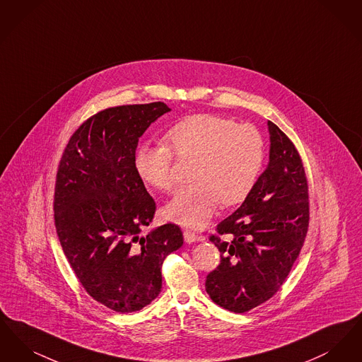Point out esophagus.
<instances>
[{"label": "esophagus", "mask_w": 362, "mask_h": 362, "mask_svg": "<svg viewBox=\"0 0 362 362\" xmlns=\"http://www.w3.org/2000/svg\"><path fill=\"white\" fill-rule=\"evenodd\" d=\"M183 236H185V241H186V243H194V241L202 240V238L197 236V235H195L194 232H191V230H185V232H183Z\"/></svg>", "instance_id": "obj_1"}]
</instances>
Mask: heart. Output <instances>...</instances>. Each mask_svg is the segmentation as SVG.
Returning a JSON list of instances; mask_svg holds the SVG:
<instances>
[{"label":"heart","mask_w":362,"mask_h":362,"mask_svg":"<svg viewBox=\"0 0 362 362\" xmlns=\"http://www.w3.org/2000/svg\"><path fill=\"white\" fill-rule=\"evenodd\" d=\"M167 144H144L136 170L149 186L171 192L176 186L173 153L192 163L194 183L179 189L165 207L177 224L201 229L220 202L235 205L254 189L264 161V138L251 123L213 114L191 115L165 133Z\"/></svg>","instance_id":"heart-1"}]
</instances>
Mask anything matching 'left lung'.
<instances>
[{"instance_id": "obj_1", "label": "left lung", "mask_w": 362, "mask_h": 362, "mask_svg": "<svg viewBox=\"0 0 362 362\" xmlns=\"http://www.w3.org/2000/svg\"><path fill=\"white\" fill-rule=\"evenodd\" d=\"M270 160L241 206L217 225L210 241L220 264L206 292L220 307L244 313L276 294L292 270L310 225L308 182L294 144L269 121Z\"/></svg>"}]
</instances>
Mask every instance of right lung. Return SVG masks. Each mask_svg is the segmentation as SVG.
Wrapping results in <instances>:
<instances>
[{
	"label": "right lung",
	"instance_id": "1",
	"mask_svg": "<svg viewBox=\"0 0 362 362\" xmlns=\"http://www.w3.org/2000/svg\"><path fill=\"white\" fill-rule=\"evenodd\" d=\"M171 108L163 102L110 107L70 137L54 189V221L64 254L86 293L130 313L161 292L164 259L183 244L175 224L141 236L155 199L136 170L138 139Z\"/></svg>",
	"mask_w": 362,
	"mask_h": 362
}]
</instances>
